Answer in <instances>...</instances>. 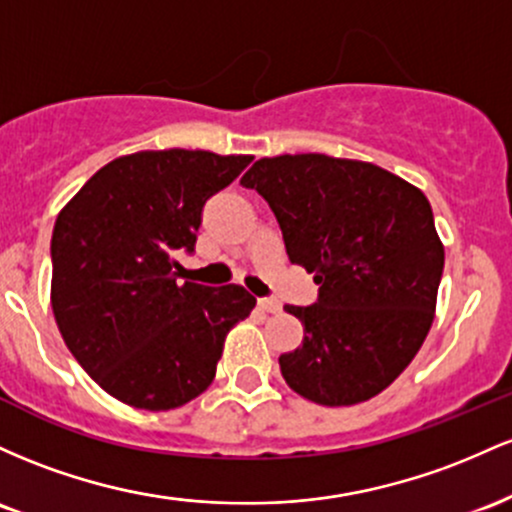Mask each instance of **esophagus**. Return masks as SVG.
<instances>
[{
	"mask_svg": "<svg viewBox=\"0 0 512 512\" xmlns=\"http://www.w3.org/2000/svg\"><path fill=\"white\" fill-rule=\"evenodd\" d=\"M258 309L268 314H278L280 312V302L278 300H258Z\"/></svg>",
	"mask_w": 512,
	"mask_h": 512,
	"instance_id": "esophagus-1",
	"label": "esophagus"
}]
</instances>
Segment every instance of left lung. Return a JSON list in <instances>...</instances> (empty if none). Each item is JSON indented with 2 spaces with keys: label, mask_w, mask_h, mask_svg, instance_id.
I'll return each mask as SVG.
<instances>
[{
  "label": "left lung",
  "mask_w": 512,
  "mask_h": 512,
  "mask_svg": "<svg viewBox=\"0 0 512 512\" xmlns=\"http://www.w3.org/2000/svg\"><path fill=\"white\" fill-rule=\"evenodd\" d=\"M271 205L319 300L287 304L302 346L278 358L290 389L353 406L409 367L435 317L445 249L428 198L392 171L326 154L263 157L241 176Z\"/></svg>",
  "instance_id": "8db88e82"
}]
</instances>
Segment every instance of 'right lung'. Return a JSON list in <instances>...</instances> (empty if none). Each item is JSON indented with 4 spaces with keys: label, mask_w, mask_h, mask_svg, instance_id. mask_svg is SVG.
<instances>
[{
    "label": "right lung",
    "mask_w": 512,
    "mask_h": 512,
    "mask_svg": "<svg viewBox=\"0 0 512 512\" xmlns=\"http://www.w3.org/2000/svg\"><path fill=\"white\" fill-rule=\"evenodd\" d=\"M254 157L147 149L101 166L55 220L53 314L103 392L147 411L188 404L215 380L227 333L256 297L241 285L179 283L203 205Z\"/></svg>",
    "instance_id": "right-lung-1"
}]
</instances>
